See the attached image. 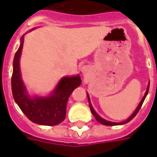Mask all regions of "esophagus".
<instances>
[{
	"instance_id": "34e87169",
	"label": "esophagus",
	"mask_w": 157,
	"mask_h": 157,
	"mask_svg": "<svg viewBox=\"0 0 157 157\" xmlns=\"http://www.w3.org/2000/svg\"><path fill=\"white\" fill-rule=\"evenodd\" d=\"M88 66H86V65H84V66H82V68H81V71H82V72L83 73V74H85V73H86V72L88 71Z\"/></svg>"
}]
</instances>
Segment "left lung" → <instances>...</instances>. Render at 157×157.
<instances>
[{
    "instance_id": "1",
    "label": "left lung",
    "mask_w": 157,
    "mask_h": 157,
    "mask_svg": "<svg viewBox=\"0 0 157 157\" xmlns=\"http://www.w3.org/2000/svg\"><path fill=\"white\" fill-rule=\"evenodd\" d=\"M149 87H150V82L148 83V86H147V89H146V92H145V95H144V97H143V98L141 99L140 102L139 103L138 107L136 108V109L135 110V112L133 113L131 115L129 116V117H128V118H127L126 120H124V121H123V122H120V123H115V122L108 121V120H106V119H104V118H102V117H100V116H99L98 114V113H96V111L94 110V109L92 108V103H91V101H90V98H89L88 93H86V95H87V98H88L89 106H90V109H91V112H92V115L95 117L96 120H97V121L99 122V123H100V124H102L107 125V126H114V125H121V124H127V123H128V122L130 121V120H132L133 118H135V115L137 114V113L139 112V110L140 109L142 104H143V102H144L145 98H146V96H147V94H148Z\"/></svg>"
}]
</instances>
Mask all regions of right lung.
Listing matches in <instances>:
<instances>
[{
  "instance_id": "obj_1",
  "label": "right lung",
  "mask_w": 157,
  "mask_h": 157,
  "mask_svg": "<svg viewBox=\"0 0 157 157\" xmlns=\"http://www.w3.org/2000/svg\"><path fill=\"white\" fill-rule=\"evenodd\" d=\"M32 30L33 29L30 31ZM23 36L21 38V44L13 59L12 76L13 98L29 120L41 125H57L64 121L65 118L66 104L69 97L76 87L81 85V76L79 75L64 76L58 82L50 95L46 97H31L22 81L20 71V57L24 41Z\"/></svg>"
}]
</instances>
